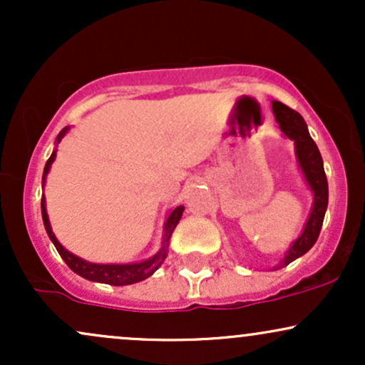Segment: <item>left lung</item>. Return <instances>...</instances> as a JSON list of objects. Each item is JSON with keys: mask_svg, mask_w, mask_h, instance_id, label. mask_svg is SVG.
Wrapping results in <instances>:
<instances>
[{"mask_svg": "<svg viewBox=\"0 0 365 365\" xmlns=\"http://www.w3.org/2000/svg\"><path fill=\"white\" fill-rule=\"evenodd\" d=\"M273 113L283 135L293 140V144H295L297 166H299L309 190L312 192L311 215L305 221L302 233L293 240L290 249L284 252L278 264L271 267V271H276L288 266L295 259L302 257L316 244L322 221H324L326 209H328V180H326L324 165H322L319 149H317L316 142L312 140L302 116L279 101H273Z\"/></svg>", "mask_w": 365, "mask_h": 365, "instance_id": "1", "label": "left lung"}]
</instances>
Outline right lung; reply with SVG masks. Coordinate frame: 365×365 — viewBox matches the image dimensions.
Masks as SVG:
<instances>
[{
  "label": "right lung",
  "instance_id": "add662e5",
  "mask_svg": "<svg viewBox=\"0 0 365 365\" xmlns=\"http://www.w3.org/2000/svg\"><path fill=\"white\" fill-rule=\"evenodd\" d=\"M68 130H70V127H65L60 133H58L56 145L60 144L63 137L68 133ZM54 158H56V149L53 150V154L49 156L48 161H46L44 173H43V187L46 183V178H48L49 170H51ZM183 209H185L183 206H177L168 212V216H166V221H165V233H163L161 249H159L158 252L153 255V257L144 259V261H139V262L99 264V262H89V261H86V259L78 257V255H75L70 252V250H66L65 247L58 242L56 235L53 233L51 223H49L48 211H46V197L43 195V199H41V212H43V223H44L46 233H48L49 240H51L54 247H56L58 254L61 255L63 261L66 262V266H68L73 273L82 276V278L89 279V282L106 283V284H113V287H123V284H133V283L144 282L145 278H149V276H153L154 273H156V271L159 269V266L165 262L166 255H168V245H170L171 233H173L175 228H177L180 217H182V215H183Z\"/></svg>",
  "mask_w": 365,
  "mask_h": 365
}]
</instances>
